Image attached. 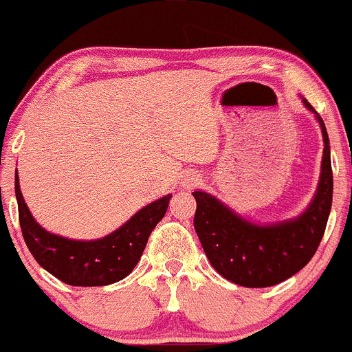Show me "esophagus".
Wrapping results in <instances>:
<instances>
[{
    "instance_id": "1",
    "label": "esophagus",
    "mask_w": 352,
    "mask_h": 352,
    "mask_svg": "<svg viewBox=\"0 0 352 352\" xmlns=\"http://www.w3.org/2000/svg\"><path fill=\"white\" fill-rule=\"evenodd\" d=\"M198 181H200V176L198 175H188L183 179V186H193V184L198 183Z\"/></svg>"
}]
</instances>
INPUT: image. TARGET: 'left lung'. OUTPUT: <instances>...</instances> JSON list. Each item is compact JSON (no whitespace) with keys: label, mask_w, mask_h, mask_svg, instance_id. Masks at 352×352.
I'll return each instance as SVG.
<instances>
[{"label":"left lung","mask_w":352,"mask_h":352,"mask_svg":"<svg viewBox=\"0 0 352 352\" xmlns=\"http://www.w3.org/2000/svg\"><path fill=\"white\" fill-rule=\"evenodd\" d=\"M302 101L315 113L324 137L320 179L314 200L302 215L257 226L212 195L193 191L197 200L193 223L203 251L217 273L245 288H266L292 278L307 266L324 237L334 190L331 146L320 115L305 98Z\"/></svg>","instance_id":"1"}]
</instances>
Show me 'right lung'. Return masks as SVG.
<instances>
[{
	"mask_svg": "<svg viewBox=\"0 0 352 352\" xmlns=\"http://www.w3.org/2000/svg\"><path fill=\"white\" fill-rule=\"evenodd\" d=\"M21 234L32 256L45 271L71 286H104L117 283L132 273L139 263L147 239L164 217L173 195L159 198L140 208L111 234L96 241H72L42 229L32 217L20 179L14 175Z\"/></svg>",
	"mask_w": 352,
	"mask_h": 352,
	"instance_id": "obj_1",
	"label": "right lung"
}]
</instances>
